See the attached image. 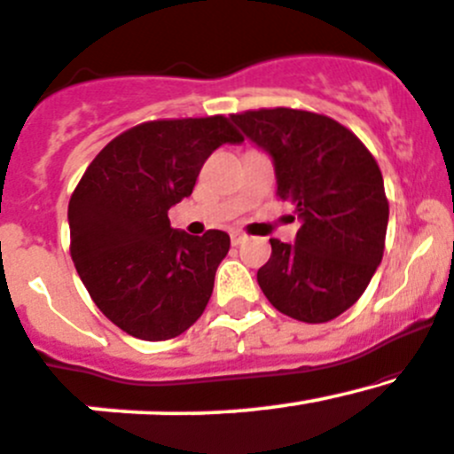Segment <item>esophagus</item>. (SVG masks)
Masks as SVG:
<instances>
[{"label":"esophagus","mask_w":454,"mask_h":454,"mask_svg":"<svg viewBox=\"0 0 454 454\" xmlns=\"http://www.w3.org/2000/svg\"><path fill=\"white\" fill-rule=\"evenodd\" d=\"M244 240H247V236H244V233H240V231H233L231 233V244H233V247H238V244H242Z\"/></svg>","instance_id":"esophagus-1"}]
</instances>
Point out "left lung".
<instances>
[{
  "label": "left lung",
  "mask_w": 454,
  "mask_h": 454,
  "mask_svg": "<svg viewBox=\"0 0 454 454\" xmlns=\"http://www.w3.org/2000/svg\"><path fill=\"white\" fill-rule=\"evenodd\" d=\"M231 121L272 159L277 195L300 221L295 242L270 240L259 287L298 322L339 317L363 295L384 254L388 200L378 162L354 132L310 111L278 106Z\"/></svg>",
  "instance_id": "left-lung-1"
}]
</instances>
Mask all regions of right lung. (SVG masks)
I'll return each instance as SVG.
<instances>
[{"mask_svg": "<svg viewBox=\"0 0 454 454\" xmlns=\"http://www.w3.org/2000/svg\"><path fill=\"white\" fill-rule=\"evenodd\" d=\"M227 117L145 121L121 132L85 169L68 203L70 254L106 317L130 337L167 340L201 317L229 251L225 231L171 229L203 162L242 144Z\"/></svg>", "mask_w": 454, "mask_h": 454, "instance_id": "right-lung-1", "label": "right lung"}]
</instances>
